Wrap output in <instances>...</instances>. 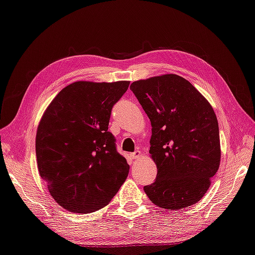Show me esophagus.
<instances>
[{
	"label": "esophagus",
	"mask_w": 255,
	"mask_h": 255,
	"mask_svg": "<svg viewBox=\"0 0 255 255\" xmlns=\"http://www.w3.org/2000/svg\"><path fill=\"white\" fill-rule=\"evenodd\" d=\"M140 156H141L140 151H135V152H133V153H131V154H129V157H131L132 160H137V158H140Z\"/></svg>",
	"instance_id": "obj_1"
}]
</instances>
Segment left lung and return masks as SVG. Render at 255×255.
<instances>
[{
    "label": "left lung",
    "mask_w": 255,
    "mask_h": 255,
    "mask_svg": "<svg viewBox=\"0 0 255 255\" xmlns=\"http://www.w3.org/2000/svg\"><path fill=\"white\" fill-rule=\"evenodd\" d=\"M129 89L152 126L150 156L157 175L154 183L144 186L145 194L152 203L167 210L199 202L221 161L213 108L189 81L176 74L138 80Z\"/></svg>",
    "instance_id": "8db88e82"
}]
</instances>
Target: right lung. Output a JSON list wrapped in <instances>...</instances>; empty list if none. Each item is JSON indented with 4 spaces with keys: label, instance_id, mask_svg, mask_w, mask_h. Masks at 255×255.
Masks as SVG:
<instances>
[{
    "label": "right lung",
    "instance_id": "right-lung-1",
    "mask_svg": "<svg viewBox=\"0 0 255 255\" xmlns=\"http://www.w3.org/2000/svg\"><path fill=\"white\" fill-rule=\"evenodd\" d=\"M128 81H78L52 100L38 123L35 151L40 176L65 210L91 213L107 206L129 166L108 131L113 105Z\"/></svg>",
    "mask_w": 255,
    "mask_h": 255
}]
</instances>
